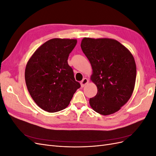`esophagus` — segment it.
<instances>
[{
    "label": "esophagus",
    "instance_id": "esophagus-1",
    "mask_svg": "<svg viewBox=\"0 0 156 156\" xmlns=\"http://www.w3.org/2000/svg\"><path fill=\"white\" fill-rule=\"evenodd\" d=\"M88 83V80L87 78H84L80 83H81V87H84Z\"/></svg>",
    "mask_w": 156,
    "mask_h": 156
}]
</instances>
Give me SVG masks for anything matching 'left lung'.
Wrapping results in <instances>:
<instances>
[{
    "mask_svg": "<svg viewBox=\"0 0 156 156\" xmlns=\"http://www.w3.org/2000/svg\"><path fill=\"white\" fill-rule=\"evenodd\" d=\"M81 47L91 64V80L98 88L90 99L94 111L102 115L120 109L133 94L136 69L133 55L119 41L84 37Z\"/></svg>",
    "mask_w": 156,
    "mask_h": 156,
    "instance_id": "left-lung-1",
    "label": "left lung"
}]
</instances>
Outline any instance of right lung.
<instances>
[{"mask_svg":"<svg viewBox=\"0 0 156 156\" xmlns=\"http://www.w3.org/2000/svg\"><path fill=\"white\" fill-rule=\"evenodd\" d=\"M77 41L75 39L49 40L28 61L25 72L27 89L33 100L45 111L64 109L81 87L68 63Z\"/></svg>","mask_w":156,"mask_h":156,"instance_id":"1","label":"right lung"}]
</instances>
